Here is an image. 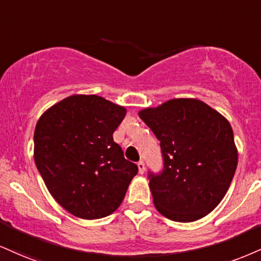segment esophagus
Returning <instances> with one entry per match:
<instances>
[{
  "mask_svg": "<svg viewBox=\"0 0 261 261\" xmlns=\"http://www.w3.org/2000/svg\"><path fill=\"white\" fill-rule=\"evenodd\" d=\"M137 166H139L140 174H144V171H146V165H144V162L140 161L139 163H137Z\"/></svg>",
  "mask_w": 261,
  "mask_h": 261,
  "instance_id": "34e87169",
  "label": "esophagus"
}]
</instances>
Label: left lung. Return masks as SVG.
I'll list each match as a JSON object with an SVG mask.
<instances>
[{"mask_svg":"<svg viewBox=\"0 0 261 261\" xmlns=\"http://www.w3.org/2000/svg\"><path fill=\"white\" fill-rule=\"evenodd\" d=\"M139 115L161 141L163 169L148 171L155 208L174 221L202 219L221 202L236 171L230 122L191 98L168 100Z\"/></svg>","mask_w":261,"mask_h":261,"instance_id":"1","label":"left lung"}]
</instances>
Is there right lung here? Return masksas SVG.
Segmentation results:
<instances>
[{
  "instance_id": "obj_1",
  "label": "right lung",
  "mask_w": 261,
  "mask_h": 261,
  "mask_svg": "<svg viewBox=\"0 0 261 261\" xmlns=\"http://www.w3.org/2000/svg\"><path fill=\"white\" fill-rule=\"evenodd\" d=\"M126 114L96 95L61 100L37 121L36 168L49 193L77 218L100 219L120 205L139 168L113 140Z\"/></svg>"
}]
</instances>
